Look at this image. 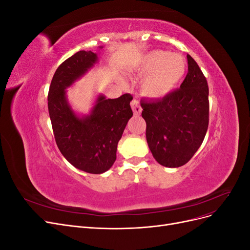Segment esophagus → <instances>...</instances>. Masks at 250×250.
Instances as JSON below:
<instances>
[{
    "label": "esophagus",
    "instance_id": "34e87169",
    "mask_svg": "<svg viewBox=\"0 0 250 250\" xmlns=\"http://www.w3.org/2000/svg\"><path fill=\"white\" fill-rule=\"evenodd\" d=\"M131 108H132V110L134 112V115H137V116L140 115V113L142 112V107H141V105H140V102L137 99H133L131 101Z\"/></svg>",
    "mask_w": 250,
    "mask_h": 250
}]
</instances>
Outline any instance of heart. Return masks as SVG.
Instances as JSON below:
<instances>
[{
	"instance_id": "heart-1",
	"label": "heart",
	"mask_w": 250,
	"mask_h": 250,
	"mask_svg": "<svg viewBox=\"0 0 250 250\" xmlns=\"http://www.w3.org/2000/svg\"><path fill=\"white\" fill-rule=\"evenodd\" d=\"M139 70L141 74H147L142 82L143 93L151 98H162L172 92L183 78L186 62L178 54L154 51L143 59Z\"/></svg>"
}]
</instances>
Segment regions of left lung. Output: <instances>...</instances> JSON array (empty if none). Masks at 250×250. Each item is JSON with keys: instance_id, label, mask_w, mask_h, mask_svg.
<instances>
[{"instance_id": "8db88e82", "label": "left lung", "mask_w": 250, "mask_h": 250, "mask_svg": "<svg viewBox=\"0 0 250 250\" xmlns=\"http://www.w3.org/2000/svg\"><path fill=\"white\" fill-rule=\"evenodd\" d=\"M188 58V74L177 88L156 100H141L146 139L155 161L177 168L191 160L208 127V85L197 62Z\"/></svg>"}]
</instances>
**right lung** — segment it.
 Returning <instances> with one entry per match:
<instances>
[{
	"label": "right lung",
	"instance_id": "right-lung-1",
	"mask_svg": "<svg viewBox=\"0 0 250 250\" xmlns=\"http://www.w3.org/2000/svg\"><path fill=\"white\" fill-rule=\"evenodd\" d=\"M96 62L92 51H79L64 60L51 81L48 108L57 147L65 160L79 170L101 174L116 162L118 143L132 117V96L124 94L117 99L99 96L89 116L81 119L75 115L64 89Z\"/></svg>",
	"mask_w": 250,
	"mask_h": 250
}]
</instances>
